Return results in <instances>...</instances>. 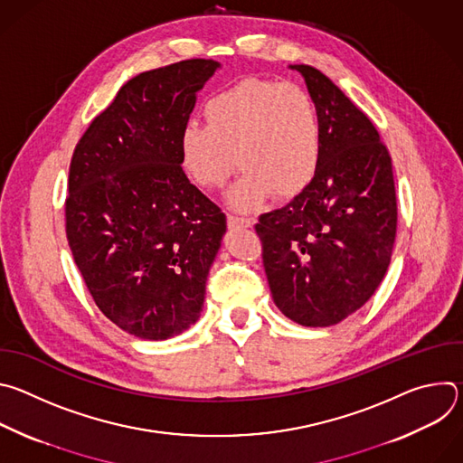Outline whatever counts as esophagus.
<instances>
[{
  "label": "esophagus",
  "mask_w": 463,
  "mask_h": 463,
  "mask_svg": "<svg viewBox=\"0 0 463 463\" xmlns=\"http://www.w3.org/2000/svg\"><path fill=\"white\" fill-rule=\"evenodd\" d=\"M227 223H229L231 229H236V227H252V225H254V220H252V218H240V216L229 214V216H227Z\"/></svg>",
  "instance_id": "obj_1"
}]
</instances>
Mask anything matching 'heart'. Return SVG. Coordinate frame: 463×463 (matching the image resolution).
Segmentation results:
<instances>
[{
  "label": "heart",
  "instance_id": "b5f03b06",
  "mask_svg": "<svg viewBox=\"0 0 463 463\" xmlns=\"http://www.w3.org/2000/svg\"><path fill=\"white\" fill-rule=\"evenodd\" d=\"M203 117L205 126L181 129V165L197 186L213 190L227 183L238 161L243 175L227 194L231 207L252 211L269 194L289 200L313 181L320 122L300 86L243 79L213 95Z\"/></svg>",
  "mask_w": 463,
  "mask_h": 463
}]
</instances>
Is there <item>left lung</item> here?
I'll return each instance as SVG.
<instances>
[{
	"label": "left lung",
	"instance_id": "8db88e82",
	"mask_svg": "<svg viewBox=\"0 0 463 463\" xmlns=\"http://www.w3.org/2000/svg\"><path fill=\"white\" fill-rule=\"evenodd\" d=\"M298 71L320 122V165L309 186L254 225L277 307L326 327L355 313L381 284L398 203L392 159L372 120L311 65Z\"/></svg>",
	"mask_w": 463,
	"mask_h": 463
}]
</instances>
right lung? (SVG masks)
Instances as JSON below:
<instances>
[{"instance_id":"1","label":"right lung","mask_w":463,"mask_h":463,"mask_svg":"<svg viewBox=\"0 0 463 463\" xmlns=\"http://www.w3.org/2000/svg\"><path fill=\"white\" fill-rule=\"evenodd\" d=\"M220 61L192 58L128 80L70 165L65 232L99 309L126 334L165 341L202 315L227 231L181 168L179 136Z\"/></svg>"}]
</instances>
